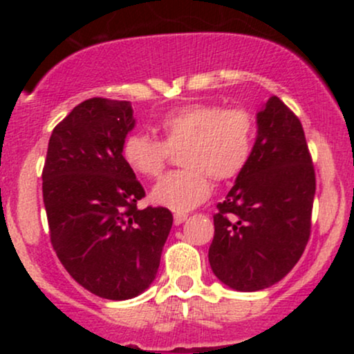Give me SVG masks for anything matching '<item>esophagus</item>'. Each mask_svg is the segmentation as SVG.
<instances>
[{"label":"esophagus","mask_w":354,"mask_h":354,"mask_svg":"<svg viewBox=\"0 0 354 354\" xmlns=\"http://www.w3.org/2000/svg\"><path fill=\"white\" fill-rule=\"evenodd\" d=\"M186 219H188V214H185V213H176V214H174V225L180 226L181 223L186 221Z\"/></svg>","instance_id":"1"}]
</instances>
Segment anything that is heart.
<instances>
[{
    "label": "heart",
    "instance_id": "b5f03b06",
    "mask_svg": "<svg viewBox=\"0 0 354 354\" xmlns=\"http://www.w3.org/2000/svg\"><path fill=\"white\" fill-rule=\"evenodd\" d=\"M163 141L131 133L123 143V158L143 178L163 173L171 151L180 152V171L166 174L151 191V200L185 213L211 194V178L228 181L246 168L253 153L256 121L245 108L214 103H188L171 108L158 123Z\"/></svg>",
    "mask_w": 354,
    "mask_h": 354
}]
</instances>
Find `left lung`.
<instances>
[{"instance_id": "left-lung-1", "label": "left lung", "mask_w": 354, "mask_h": 354, "mask_svg": "<svg viewBox=\"0 0 354 354\" xmlns=\"http://www.w3.org/2000/svg\"><path fill=\"white\" fill-rule=\"evenodd\" d=\"M258 135L246 168L214 214L208 258L236 291L273 286L308 245L316 178L298 116L278 96L256 115Z\"/></svg>"}]
</instances>
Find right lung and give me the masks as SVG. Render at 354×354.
Here are the masks:
<instances>
[{"label": "right lung", "mask_w": 354, "mask_h": 354, "mask_svg": "<svg viewBox=\"0 0 354 354\" xmlns=\"http://www.w3.org/2000/svg\"><path fill=\"white\" fill-rule=\"evenodd\" d=\"M133 128L129 101H83L53 129L43 168L53 250L76 283L113 301L148 290L173 225L169 209L136 208L145 189L123 158Z\"/></svg>", "instance_id": "obj_1"}]
</instances>
